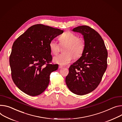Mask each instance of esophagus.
<instances>
[{
    "label": "esophagus",
    "instance_id": "1",
    "mask_svg": "<svg viewBox=\"0 0 122 122\" xmlns=\"http://www.w3.org/2000/svg\"><path fill=\"white\" fill-rule=\"evenodd\" d=\"M63 68V66H61V65H59V69H62Z\"/></svg>",
    "mask_w": 122,
    "mask_h": 122
}]
</instances>
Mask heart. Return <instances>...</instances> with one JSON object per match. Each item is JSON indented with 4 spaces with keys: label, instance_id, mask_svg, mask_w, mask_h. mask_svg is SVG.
Returning <instances> with one entry per match:
<instances>
[{
    "label": "heart",
    "instance_id": "heart-1",
    "mask_svg": "<svg viewBox=\"0 0 122 122\" xmlns=\"http://www.w3.org/2000/svg\"><path fill=\"white\" fill-rule=\"evenodd\" d=\"M78 36L71 31H66L61 35L59 39L61 45H67L64 52L53 58V61L60 65H65L70 63L74 58H79L82 55L85 49V43L79 39ZM49 47L51 53L56 55L59 52V45L54 40H51Z\"/></svg>",
    "mask_w": 122,
    "mask_h": 122
}]
</instances>
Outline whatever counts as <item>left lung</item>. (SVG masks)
<instances>
[{
  "label": "left lung",
  "instance_id": "1",
  "mask_svg": "<svg viewBox=\"0 0 122 122\" xmlns=\"http://www.w3.org/2000/svg\"><path fill=\"white\" fill-rule=\"evenodd\" d=\"M83 36L84 51L71 65L66 77V83L73 93L83 95L94 91L100 83L107 68V51L102 37L87 26L72 30Z\"/></svg>",
  "mask_w": 122,
  "mask_h": 122
}]
</instances>
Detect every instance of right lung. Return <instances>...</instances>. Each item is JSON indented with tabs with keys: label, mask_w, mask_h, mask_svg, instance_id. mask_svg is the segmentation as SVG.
Returning a JSON list of instances; mask_svg holds the SVG:
<instances>
[{
	"label": "right lung",
	"mask_w": 122,
	"mask_h": 122,
	"mask_svg": "<svg viewBox=\"0 0 122 122\" xmlns=\"http://www.w3.org/2000/svg\"><path fill=\"white\" fill-rule=\"evenodd\" d=\"M64 31L42 24L33 25L14 42L10 56L12 77L20 90L32 96L47 88L51 72L58 64H50L49 44ZM46 65H45V64Z\"/></svg>",
	"instance_id": "obj_1"
}]
</instances>
